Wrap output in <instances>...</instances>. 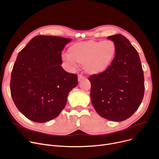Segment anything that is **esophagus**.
Instances as JSON below:
<instances>
[{"mask_svg":"<svg viewBox=\"0 0 159 159\" xmlns=\"http://www.w3.org/2000/svg\"><path fill=\"white\" fill-rule=\"evenodd\" d=\"M84 78V77L83 76V75H81V74H79L78 75V81H81Z\"/></svg>","mask_w":159,"mask_h":159,"instance_id":"34e87169","label":"esophagus"}]
</instances>
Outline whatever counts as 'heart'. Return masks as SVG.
I'll list each match as a JSON object with an SVG mask.
<instances>
[{"label": "heart", "instance_id": "heart-1", "mask_svg": "<svg viewBox=\"0 0 159 159\" xmlns=\"http://www.w3.org/2000/svg\"><path fill=\"white\" fill-rule=\"evenodd\" d=\"M116 46L114 41L89 40L74 43L68 49L69 57H63L65 61L70 60L84 65L85 72L98 75L106 71L115 57Z\"/></svg>", "mask_w": 159, "mask_h": 159}]
</instances>
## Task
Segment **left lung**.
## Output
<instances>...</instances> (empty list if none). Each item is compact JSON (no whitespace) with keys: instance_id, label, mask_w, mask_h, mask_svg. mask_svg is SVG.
I'll return each instance as SVG.
<instances>
[{"instance_id":"obj_1","label":"left lung","mask_w":159,"mask_h":159,"mask_svg":"<svg viewBox=\"0 0 159 159\" xmlns=\"http://www.w3.org/2000/svg\"><path fill=\"white\" fill-rule=\"evenodd\" d=\"M116 46L115 57L109 69L89 78L90 98L102 117L120 122L138 109L144 94V77L138 52L125 37L109 36Z\"/></svg>"}]
</instances>
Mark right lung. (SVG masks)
I'll return each instance as SVG.
<instances>
[{"instance_id":"obj_1","label":"right lung","mask_w":159,"mask_h":159,"mask_svg":"<svg viewBox=\"0 0 159 159\" xmlns=\"http://www.w3.org/2000/svg\"><path fill=\"white\" fill-rule=\"evenodd\" d=\"M71 41L37 35L18 54L11 75V95L18 110L33 122L44 123L57 117L78 84L77 74L61 66V52Z\"/></svg>"}]
</instances>
